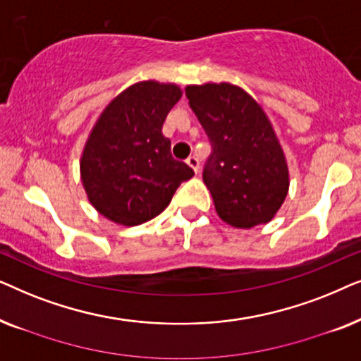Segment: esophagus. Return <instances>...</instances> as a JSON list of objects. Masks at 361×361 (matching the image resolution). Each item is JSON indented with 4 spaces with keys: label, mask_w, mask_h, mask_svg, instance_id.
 <instances>
[{
    "label": "esophagus",
    "mask_w": 361,
    "mask_h": 361,
    "mask_svg": "<svg viewBox=\"0 0 361 361\" xmlns=\"http://www.w3.org/2000/svg\"><path fill=\"white\" fill-rule=\"evenodd\" d=\"M185 162H187V166L192 167V171H194L195 174H197V172H199V159H197L195 156L187 157V161H185Z\"/></svg>",
    "instance_id": "esophagus-1"
}]
</instances>
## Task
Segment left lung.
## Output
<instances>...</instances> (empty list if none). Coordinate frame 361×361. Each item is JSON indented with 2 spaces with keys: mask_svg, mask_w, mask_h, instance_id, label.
Segmentation results:
<instances>
[{
  "mask_svg": "<svg viewBox=\"0 0 361 361\" xmlns=\"http://www.w3.org/2000/svg\"><path fill=\"white\" fill-rule=\"evenodd\" d=\"M185 97L214 147L204 182L216 214L235 228L268 224L284 204L290 180L263 106L230 82L187 85Z\"/></svg>",
  "mask_w": 361,
  "mask_h": 361,
  "instance_id": "obj_1",
  "label": "left lung"
}]
</instances>
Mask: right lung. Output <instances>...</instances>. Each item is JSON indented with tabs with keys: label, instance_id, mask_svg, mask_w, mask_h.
I'll return each mask as SVG.
<instances>
[{
	"label": "right lung",
	"instance_id": "right-lung-1",
	"mask_svg": "<svg viewBox=\"0 0 361 361\" xmlns=\"http://www.w3.org/2000/svg\"><path fill=\"white\" fill-rule=\"evenodd\" d=\"M180 97L177 83L136 82L97 118L80 156V179L93 209L113 224L154 219L194 176L172 159L171 141L162 136V123Z\"/></svg>",
	"mask_w": 361,
	"mask_h": 361
}]
</instances>
